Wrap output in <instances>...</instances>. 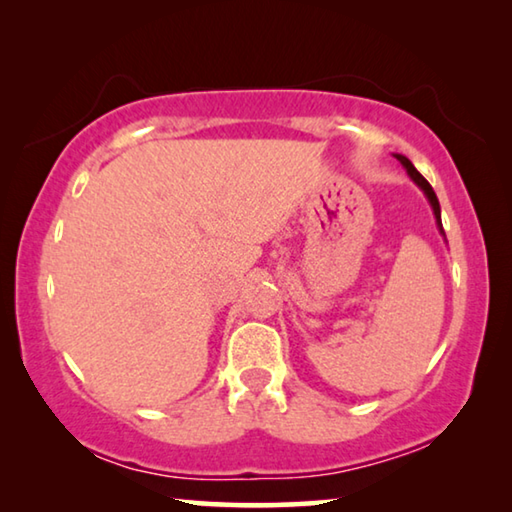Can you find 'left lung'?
<instances>
[{
    "label": "left lung",
    "instance_id": "1",
    "mask_svg": "<svg viewBox=\"0 0 512 512\" xmlns=\"http://www.w3.org/2000/svg\"><path fill=\"white\" fill-rule=\"evenodd\" d=\"M397 160H400V162L404 164L406 171H409V176L415 180V183H418V187H422V192L427 194L429 203H431V207H433V214H436V221H438V225H440V230H443V223H440V203H438V198H436V192H433L431 185L427 183V178H424L422 173L413 167L409 158H404V155H397Z\"/></svg>",
    "mask_w": 512,
    "mask_h": 512
}]
</instances>
